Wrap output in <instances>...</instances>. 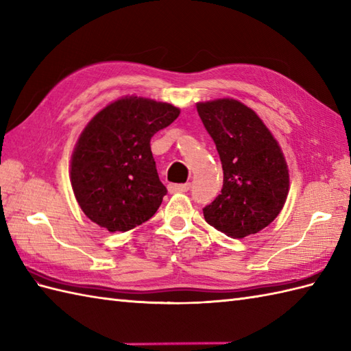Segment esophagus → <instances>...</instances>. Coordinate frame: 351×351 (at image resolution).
Wrapping results in <instances>:
<instances>
[{"label": "esophagus", "instance_id": "esophagus-1", "mask_svg": "<svg viewBox=\"0 0 351 351\" xmlns=\"http://www.w3.org/2000/svg\"><path fill=\"white\" fill-rule=\"evenodd\" d=\"M190 190V184H170L169 185V191L170 193H185Z\"/></svg>", "mask_w": 351, "mask_h": 351}]
</instances>
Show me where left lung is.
I'll list each match as a JSON object with an SVG mask.
<instances>
[{
	"instance_id": "left-lung-1",
	"label": "left lung",
	"mask_w": 351,
	"mask_h": 351,
	"mask_svg": "<svg viewBox=\"0 0 351 351\" xmlns=\"http://www.w3.org/2000/svg\"><path fill=\"white\" fill-rule=\"evenodd\" d=\"M199 117L223 165L221 194L203 208L206 223L229 238L258 233L281 213L289 194V167L278 142L243 103H197Z\"/></svg>"
}]
</instances>
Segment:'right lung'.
<instances>
[{
  "instance_id": "obj_1",
  "label": "right lung",
  "mask_w": 351,
  "mask_h": 351,
  "mask_svg": "<svg viewBox=\"0 0 351 351\" xmlns=\"http://www.w3.org/2000/svg\"><path fill=\"white\" fill-rule=\"evenodd\" d=\"M179 112L173 104L128 95L88 122L73 151L70 181L91 221L112 233L127 232L157 213L167 190L149 142Z\"/></svg>"
}]
</instances>
